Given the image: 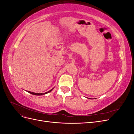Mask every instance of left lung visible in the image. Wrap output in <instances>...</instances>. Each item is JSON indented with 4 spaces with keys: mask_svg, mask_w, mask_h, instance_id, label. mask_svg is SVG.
<instances>
[{
    "mask_svg": "<svg viewBox=\"0 0 134 134\" xmlns=\"http://www.w3.org/2000/svg\"><path fill=\"white\" fill-rule=\"evenodd\" d=\"M89 99H90V98H89Z\"/></svg>",
    "mask_w": 134,
    "mask_h": 134,
    "instance_id": "1",
    "label": "left lung"
}]
</instances>
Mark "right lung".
<instances>
[{
	"mask_svg": "<svg viewBox=\"0 0 134 134\" xmlns=\"http://www.w3.org/2000/svg\"><path fill=\"white\" fill-rule=\"evenodd\" d=\"M54 88H53L52 89V90H51L50 91H48V92H45V93H34V92H30V91H27V92H28V93H31V94H34V95H36V96H42V95H44V94H47V93H49V92H50L51 91H52V90H53Z\"/></svg>",
	"mask_w": 134,
	"mask_h": 134,
	"instance_id": "1",
	"label": "right lung"
}]
</instances>
